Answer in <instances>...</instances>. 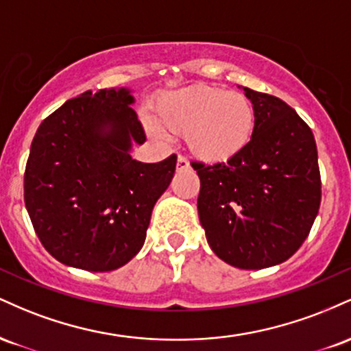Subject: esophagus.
<instances>
[{
	"label": "esophagus",
	"instance_id": "34e87169",
	"mask_svg": "<svg viewBox=\"0 0 351 351\" xmlns=\"http://www.w3.org/2000/svg\"><path fill=\"white\" fill-rule=\"evenodd\" d=\"M176 168H178V170H186V168H189V162L186 160V156L178 155V160H176Z\"/></svg>",
	"mask_w": 351,
	"mask_h": 351
}]
</instances>
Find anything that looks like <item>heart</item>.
Wrapping results in <instances>:
<instances>
[{"label": "heart", "mask_w": 351, "mask_h": 351, "mask_svg": "<svg viewBox=\"0 0 351 351\" xmlns=\"http://www.w3.org/2000/svg\"><path fill=\"white\" fill-rule=\"evenodd\" d=\"M147 125L158 136L184 134L196 156L224 162L251 142L256 114L251 100L241 92L193 86L160 94Z\"/></svg>", "instance_id": "b5f03b06"}]
</instances>
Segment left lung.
I'll list each match as a JSON object with an SVG mask.
<instances>
[{
  "mask_svg": "<svg viewBox=\"0 0 351 351\" xmlns=\"http://www.w3.org/2000/svg\"><path fill=\"white\" fill-rule=\"evenodd\" d=\"M256 125L228 162H191L198 173L199 223L219 259L264 269L293 256L307 239L322 199L317 145L291 106L244 87Z\"/></svg>",
  "mask_w": 351,
  "mask_h": 351,
  "instance_id": "8db88e82",
  "label": "left lung"
}]
</instances>
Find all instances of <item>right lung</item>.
Listing matches in <instances>:
<instances>
[{
  "label": "right lung",
  "instance_id": "right-lung-1",
  "mask_svg": "<svg viewBox=\"0 0 351 351\" xmlns=\"http://www.w3.org/2000/svg\"><path fill=\"white\" fill-rule=\"evenodd\" d=\"M128 90L104 88L67 100L43 120L24 171V203L46 251L92 272L122 267L142 249L176 155L132 160L147 140Z\"/></svg>",
  "mask_w": 351,
  "mask_h": 351
}]
</instances>
